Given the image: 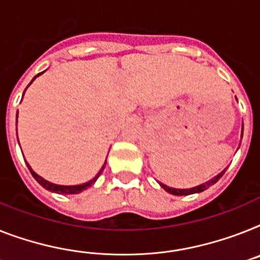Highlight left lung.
Returning a JSON list of instances; mask_svg holds the SVG:
<instances>
[{
    "instance_id": "8db88e82",
    "label": "left lung",
    "mask_w": 260,
    "mask_h": 260,
    "mask_svg": "<svg viewBox=\"0 0 260 260\" xmlns=\"http://www.w3.org/2000/svg\"><path fill=\"white\" fill-rule=\"evenodd\" d=\"M243 130V128H242ZM242 135H243V132H242ZM224 171H226V169L222 171V173H219L216 177H214L212 179H210L209 182H206V183H202L199 184V186H195V187H191V188H173V187H169V186H166V184L160 183V187L165 188L167 192H170V194L173 195H190V194H195V192H202L205 191L206 188H209L210 186H212L214 183H216V182L219 181L220 178H222V175L224 174Z\"/></svg>"
}]
</instances>
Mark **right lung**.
<instances>
[{"mask_svg": "<svg viewBox=\"0 0 260 260\" xmlns=\"http://www.w3.org/2000/svg\"><path fill=\"white\" fill-rule=\"evenodd\" d=\"M38 76H40V74H37V76L34 77L33 81L36 78H37ZM33 81H31V82H33ZM31 82H30V83H31ZM17 115H18V114H17ZM26 165H27V167H29V170H30V173H31V175H33V177H34V179H36V181H37L38 183H40L41 186H42V187H45V188H46V190H49V191L57 192V194H79V192H81V191H83V190H86L87 187H90V186H91V184H93L94 182L96 181V179H98V177H100V175H101L102 170H104V169H105V165H106V162H105V165H104V166H102V169H101V170H100V173L96 174L95 177H94L93 179H91V181L86 182V183H82V184H77V186H62V184L51 183V182L46 181V179H44V178H42V177H40L38 174L34 173V171L31 170V167L29 166V164H26Z\"/></svg>", "mask_w": 260, "mask_h": 260, "instance_id": "obj_1", "label": "right lung"}]
</instances>
